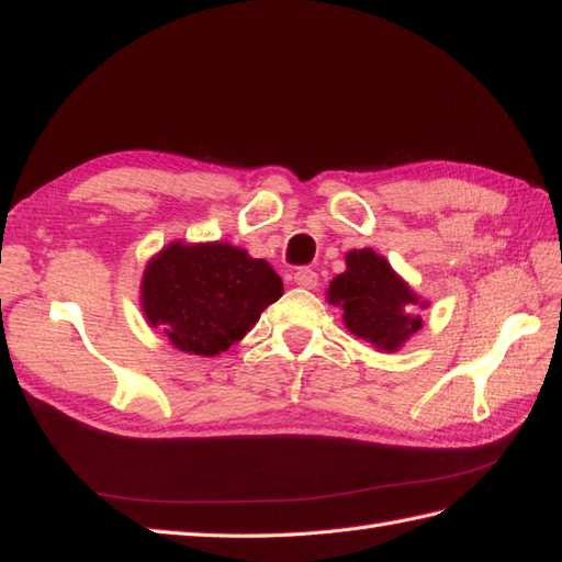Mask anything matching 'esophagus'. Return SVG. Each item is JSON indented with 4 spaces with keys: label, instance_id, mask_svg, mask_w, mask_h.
<instances>
[{
    "label": "esophagus",
    "instance_id": "obj_1",
    "mask_svg": "<svg viewBox=\"0 0 562 562\" xmlns=\"http://www.w3.org/2000/svg\"><path fill=\"white\" fill-rule=\"evenodd\" d=\"M294 284H300V288H304V290H314L318 284V274L314 270H308V268L296 270L294 272Z\"/></svg>",
    "mask_w": 562,
    "mask_h": 562
}]
</instances>
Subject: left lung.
<instances>
[{
    "instance_id": "left-lung-1",
    "label": "left lung",
    "mask_w": 562,
    "mask_h": 562,
    "mask_svg": "<svg viewBox=\"0 0 562 562\" xmlns=\"http://www.w3.org/2000/svg\"><path fill=\"white\" fill-rule=\"evenodd\" d=\"M348 270L333 278L328 302L342 308V321L357 338L372 342L374 348L393 352L423 328L425 308L408 284H405L386 258L372 248L350 250L345 256Z\"/></svg>"
}]
</instances>
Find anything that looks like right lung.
I'll return each mask as SVG.
<instances>
[{
    "label": "right lung",
    "instance_id": "obj_1",
    "mask_svg": "<svg viewBox=\"0 0 562 562\" xmlns=\"http://www.w3.org/2000/svg\"><path fill=\"white\" fill-rule=\"evenodd\" d=\"M282 296L268 260L232 244H169L142 278V312L178 350L214 357L229 350Z\"/></svg>",
    "mask_w": 562,
    "mask_h": 562
}]
</instances>
